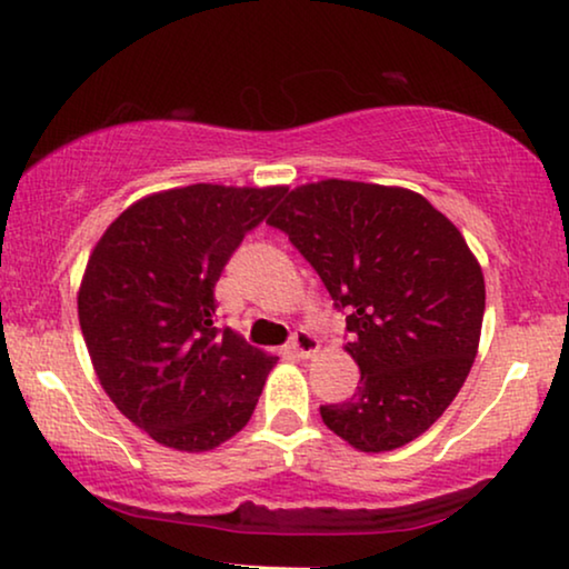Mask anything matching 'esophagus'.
<instances>
[{
    "label": "esophagus",
    "mask_w": 569,
    "mask_h": 569,
    "mask_svg": "<svg viewBox=\"0 0 569 569\" xmlns=\"http://www.w3.org/2000/svg\"><path fill=\"white\" fill-rule=\"evenodd\" d=\"M290 349L298 357H302V360H310V357H316L318 349H321V341H318L310 331H298L290 341Z\"/></svg>",
    "instance_id": "esophagus-1"
}]
</instances>
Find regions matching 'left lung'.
Returning <instances> with one entry per match:
<instances>
[{
	"label": "left lung",
	"instance_id": "8db88e82",
	"mask_svg": "<svg viewBox=\"0 0 569 569\" xmlns=\"http://www.w3.org/2000/svg\"><path fill=\"white\" fill-rule=\"evenodd\" d=\"M347 308L352 399L321 407L331 432L383 453L438 422L469 376L485 274L446 214L399 186L326 178L298 186L267 220Z\"/></svg>",
	"mask_w": 569,
	"mask_h": 569
}]
</instances>
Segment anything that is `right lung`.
I'll list each match as a JSON object with an SVG mask.
<instances>
[{
    "instance_id": "add662e5",
    "label": "right lung",
    "mask_w": 569,
    "mask_h": 569,
    "mask_svg": "<svg viewBox=\"0 0 569 569\" xmlns=\"http://www.w3.org/2000/svg\"><path fill=\"white\" fill-rule=\"evenodd\" d=\"M284 186L193 183L139 199L92 248L77 316L116 409L166 448L201 453L243 430L277 365L214 326V284Z\"/></svg>"
}]
</instances>
